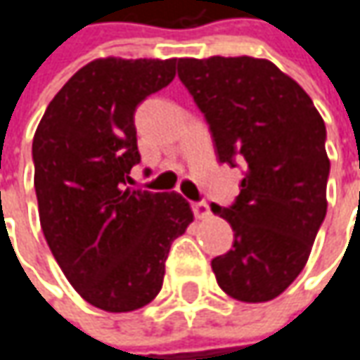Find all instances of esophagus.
Masks as SVG:
<instances>
[{"instance_id": "34e87169", "label": "esophagus", "mask_w": 360, "mask_h": 360, "mask_svg": "<svg viewBox=\"0 0 360 360\" xmlns=\"http://www.w3.org/2000/svg\"><path fill=\"white\" fill-rule=\"evenodd\" d=\"M191 210H193V214H195V218H200V220H205V218H210V205L205 203V201H195V203H191Z\"/></svg>"}]
</instances>
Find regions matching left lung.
Wrapping results in <instances>:
<instances>
[{
    "label": "left lung",
    "instance_id": "1",
    "mask_svg": "<svg viewBox=\"0 0 360 360\" xmlns=\"http://www.w3.org/2000/svg\"><path fill=\"white\" fill-rule=\"evenodd\" d=\"M177 73L210 124L220 162L243 167L234 230L212 261L224 291L246 304L281 295L306 266L326 218V126L306 91L266 58H179Z\"/></svg>",
    "mask_w": 360,
    "mask_h": 360
}]
</instances>
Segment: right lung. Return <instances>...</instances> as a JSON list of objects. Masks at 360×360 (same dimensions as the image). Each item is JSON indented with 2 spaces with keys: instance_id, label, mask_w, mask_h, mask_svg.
I'll use <instances>...</instances> for the list:
<instances>
[{
  "instance_id": "right-lung-1",
  "label": "right lung",
  "mask_w": 360,
  "mask_h": 360,
  "mask_svg": "<svg viewBox=\"0 0 360 360\" xmlns=\"http://www.w3.org/2000/svg\"><path fill=\"white\" fill-rule=\"evenodd\" d=\"M177 58H96L49 103L32 142L44 238L75 291L105 311L159 295L173 240L193 222L179 193L126 187L140 162L134 112L175 79Z\"/></svg>"
}]
</instances>
